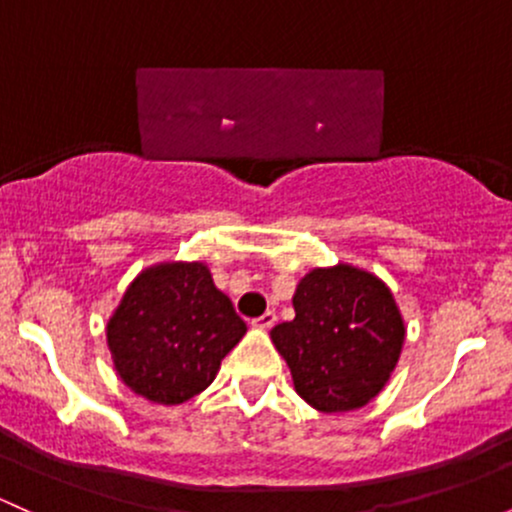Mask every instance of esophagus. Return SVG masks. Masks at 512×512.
Listing matches in <instances>:
<instances>
[{
  "label": "esophagus",
  "instance_id": "1",
  "mask_svg": "<svg viewBox=\"0 0 512 512\" xmlns=\"http://www.w3.org/2000/svg\"><path fill=\"white\" fill-rule=\"evenodd\" d=\"M274 323H277V313H274V311L262 313L260 318L252 320V325H255V328H260V330H269V328H272Z\"/></svg>",
  "mask_w": 512,
  "mask_h": 512
}]
</instances>
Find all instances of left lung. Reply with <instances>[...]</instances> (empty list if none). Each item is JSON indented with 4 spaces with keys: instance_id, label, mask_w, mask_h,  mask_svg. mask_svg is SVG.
Here are the masks:
<instances>
[{
    "instance_id": "left-lung-1",
    "label": "left lung",
    "mask_w": 512,
    "mask_h": 512,
    "mask_svg": "<svg viewBox=\"0 0 512 512\" xmlns=\"http://www.w3.org/2000/svg\"><path fill=\"white\" fill-rule=\"evenodd\" d=\"M294 311L269 335L296 393L320 413L367 406L391 379L406 340L389 286L342 262L318 267L296 286Z\"/></svg>"
}]
</instances>
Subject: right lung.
<instances>
[{
	"label": "right lung",
	"mask_w": 512,
	"mask_h": 512,
	"mask_svg": "<svg viewBox=\"0 0 512 512\" xmlns=\"http://www.w3.org/2000/svg\"><path fill=\"white\" fill-rule=\"evenodd\" d=\"M245 330L204 262H162L128 286L106 325V342L128 389L177 406L216 379Z\"/></svg>",
	"instance_id": "1"
}]
</instances>
